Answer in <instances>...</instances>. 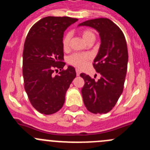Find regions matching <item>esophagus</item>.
<instances>
[{
    "label": "esophagus",
    "mask_w": 150,
    "mask_h": 150,
    "mask_svg": "<svg viewBox=\"0 0 150 150\" xmlns=\"http://www.w3.org/2000/svg\"><path fill=\"white\" fill-rule=\"evenodd\" d=\"M76 76H79V74H80V71L78 69L76 70Z\"/></svg>",
    "instance_id": "obj_1"
}]
</instances>
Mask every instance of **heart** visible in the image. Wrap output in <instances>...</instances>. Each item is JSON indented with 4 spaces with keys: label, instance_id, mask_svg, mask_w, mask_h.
Segmentation results:
<instances>
[{
    "label": "heart",
    "instance_id": "b5f03b06",
    "mask_svg": "<svg viewBox=\"0 0 150 150\" xmlns=\"http://www.w3.org/2000/svg\"><path fill=\"white\" fill-rule=\"evenodd\" d=\"M82 36L87 43L91 42H94L96 39V35L91 30H84L81 32ZM71 33H67L64 34L62 38V47L64 50H67L69 47L70 41H71ZM91 56L88 53H75L68 58V62L71 65L76 67L79 69L85 68L87 65L88 62L90 61Z\"/></svg>",
    "mask_w": 150,
    "mask_h": 150
}]
</instances>
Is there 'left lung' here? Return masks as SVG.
Wrapping results in <instances>:
<instances>
[{
    "label": "left lung",
    "instance_id": "obj_1",
    "mask_svg": "<svg viewBox=\"0 0 150 150\" xmlns=\"http://www.w3.org/2000/svg\"><path fill=\"white\" fill-rule=\"evenodd\" d=\"M80 26L96 29L101 38L99 53L93 66L101 75L98 80L81 74L85 85L82 95L85 105L94 114H105L115 107L124 87L128 49L122 30L108 18L91 19Z\"/></svg>",
    "mask_w": 150,
    "mask_h": 150
}]
</instances>
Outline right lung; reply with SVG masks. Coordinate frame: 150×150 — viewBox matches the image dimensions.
Here are the masks:
<instances>
[{
    "mask_svg": "<svg viewBox=\"0 0 150 150\" xmlns=\"http://www.w3.org/2000/svg\"><path fill=\"white\" fill-rule=\"evenodd\" d=\"M77 20L67 16L43 18L26 38L22 67L24 89L31 105L44 115L61 109L66 91L76 77L74 68L64 69L62 38L64 30ZM57 69L60 71L54 75Z\"/></svg>",
    "mask_w": 150,
    "mask_h": 150,
    "instance_id": "right-lung-1",
    "label": "right lung"
}]
</instances>
